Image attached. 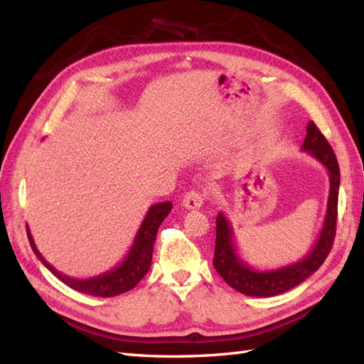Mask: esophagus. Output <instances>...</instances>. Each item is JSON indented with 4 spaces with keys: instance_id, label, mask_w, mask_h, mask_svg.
<instances>
[{
    "instance_id": "esophagus-1",
    "label": "esophagus",
    "mask_w": 364,
    "mask_h": 364,
    "mask_svg": "<svg viewBox=\"0 0 364 364\" xmlns=\"http://www.w3.org/2000/svg\"><path fill=\"white\" fill-rule=\"evenodd\" d=\"M203 194L200 191H189L186 196L183 197V206L186 208V210H197L203 205Z\"/></svg>"
}]
</instances>
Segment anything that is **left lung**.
<instances>
[{
    "label": "left lung",
    "mask_w": 364,
    "mask_h": 364,
    "mask_svg": "<svg viewBox=\"0 0 364 364\" xmlns=\"http://www.w3.org/2000/svg\"><path fill=\"white\" fill-rule=\"evenodd\" d=\"M301 150L311 154L316 161H319L327 168L330 178L326 219H323L318 241L314 242L313 249L308 252L305 258L274 270L253 269L239 258L233 239V228H231L225 214L219 213L218 219H215V249L213 259L214 269L218 270V274L225 280L227 284L245 294V296L272 297L296 288L297 284L305 282L308 277L322 266V262L328 257L331 247H333L339 192L338 159L330 144L327 142V139L323 137L319 128L313 122L308 123Z\"/></svg>",
    "instance_id": "left-lung-1"
}]
</instances>
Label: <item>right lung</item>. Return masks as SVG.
<instances>
[{
    "mask_svg": "<svg viewBox=\"0 0 364 364\" xmlns=\"http://www.w3.org/2000/svg\"><path fill=\"white\" fill-rule=\"evenodd\" d=\"M170 211H172V203L170 202H162L150 206V210L144 218L141 227H139L133 245H131L129 252L127 253V257L123 258L120 264L111 270H107V272L102 275L84 278V280L82 278L68 277L63 272H59L56 267H53L50 262L42 257L41 252L37 250L34 239L31 236L29 228L26 227L28 239L36 253V257L42 261V264L48 269L54 277H58L60 282L70 286L72 289L95 297H114L133 289L145 277V274L149 272L153 257L154 239H156V233L162 220L167 218V214Z\"/></svg>",
    "mask_w": 364,
    "mask_h": 364,
    "instance_id": "right-lung-1",
    "label": "right lung"
}]
</instances>
